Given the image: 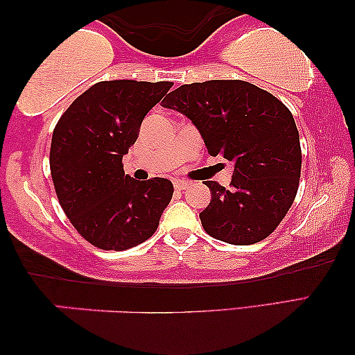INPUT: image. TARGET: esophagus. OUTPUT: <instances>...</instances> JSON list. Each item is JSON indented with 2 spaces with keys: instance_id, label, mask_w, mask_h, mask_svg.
Masks as SVG:
<instances>
[{
  "instance_id": "34e87169",
  "label": "esophagus",
  "mask_w": 355,
  "mask_h": 355,
  "mask_svg": "<svg viewBox=\"0 0 355 355\" xmlns=\"http://www.w3.org/2000/svg\"><path fill=\"white\" fill-rule=\"evenodd\" d=\"M174 189H178V191H184V189L189 187V182L186 181H181V179H174Z\"/></svg>"
}]
</instances>
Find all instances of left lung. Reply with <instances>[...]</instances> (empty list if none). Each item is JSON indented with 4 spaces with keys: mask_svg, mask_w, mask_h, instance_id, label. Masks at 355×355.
I'll return each instance as SVG.
<instances>
[{
    "mask_svg": "<svg viewBox=\"0 0 355 355\" xmlns=\"http://www.w3.org/2000/svg\"><path fill=\"white\" fill-rule=\"evenodd\" d=\"M162 105L192 121L208 153L234 163L230 189L205 181L211 200L200 213L203 230L234 245L270 236L299 189L302 153L291 111L245 80L181 85Z\"/></svg>",
    "mask_w": 355,
    "mask_h": 355,
    "instance_id": "1",
    "label": "left lung"
}]
</instances>
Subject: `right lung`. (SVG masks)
<instances>
[{
	"label": "right lung",
	"mask_w": 355,
	"mask_h": 355,
	"mask_svg": "<svg viewBox=\"0 0 355 355\" xmlns=\"http://www.w3.org/2000/svg\"><path fill=\"white\" fill-rule=\"evenodd\" d=\"M171 87V82H98L72 101L53 130L56 196L79 234L98 249L142 244L171 202V181H135L123 168L144 118Z\"/></svg>",
	"instance_id": "obj_1"
}]
</instances>
